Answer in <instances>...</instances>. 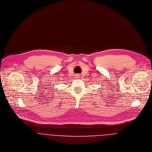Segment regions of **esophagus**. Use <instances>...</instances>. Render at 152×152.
<instances>
[{
    "label": "esophagus",
    "instance_id": "1",
    "mask_svg": "<svg viewBox=\"0 0 152 152\" xmlns=\"http://www.w3.org/2000/svg\"><path fill=\"white\" fill-rule=\"evenodd\" d=\"M75 77H76V78H80L81 76H80V74H76Z\"/></svg>",
    "mask_w": 152,
    "mask_h": 152
}]
</instances>
